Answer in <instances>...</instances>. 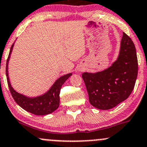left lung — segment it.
I'll return each instance as SVG.
<instances>
[{"mask_svg": "<svg viewBox=\"0 0 147 147\" xmlns=\"http://www.w3.org/2000/svg\"><path fill=\"white\" fill-rule=\"evenodd\" d=\"M138 72L135 45L131 38L123 33L119 57L112 66L102 72L82 74L90 103L99 109L116 107L132 93Z\"/></svg>", "mask_w": 147, "mask_h": 147, "instance_id": "8db88e82", "label": "left lung"}]
</instances>
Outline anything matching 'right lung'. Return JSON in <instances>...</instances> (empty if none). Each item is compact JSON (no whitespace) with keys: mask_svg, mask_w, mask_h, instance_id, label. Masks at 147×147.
Returning a JSON list of instances; mask_svg holds the SVG:
<instances>
[{"mask_svg":"<svg viewBox=\"0 0 147 147\" xmlns=\"http://www.w3.org/2000/svg\"><path fill=\"white\" fill-rule=\"evenodd\" d=\"M13 46L14 44L11 47L7 63H6V76H7L9 89L14 100L21 107L23 108L27 112L32 113L35 115H47L54 112L59 106V102H60L59 94H60L61 86L63 84L64 82L72 75V73L63 75L58 79L49 91L42 96L36 98H28L24 95L20 94L13 89V88L11 86L9 77H8V61L10 57Z\"/></svg>","mask_w":147,"mask_h":147,"instance_id":"add662e5","label":"right lung"}]
</instances>
